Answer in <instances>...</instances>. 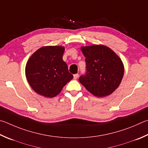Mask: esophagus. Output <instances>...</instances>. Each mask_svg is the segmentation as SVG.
<instances>
[{"mask_svg": "<svg viewBox=\"0 0 148 148\" xmlns=\"http://www.w3.org/2000/svg\"><path fill=\"white\" fill-rule=\"evenodd\" d=\"M79 77V74H76L74 75V79H77V77Z\"/></svg>", "mask_w": 148, "mask_h": 148, "instance_id": "1", "label": "esophagus"}]
</instances>
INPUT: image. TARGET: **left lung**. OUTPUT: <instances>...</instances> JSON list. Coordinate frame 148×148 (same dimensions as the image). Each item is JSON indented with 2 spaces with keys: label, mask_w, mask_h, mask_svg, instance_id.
<instances>
[{
  "label": "left lung",
  "mask_w": 148,
  "mask_h": 148,
  "mask_svg": "<svg viewBox=\"0 0 148 148\" xmlns=\"http://www.w3.org/2000/svg\"><path fill=\"white\" fill-rule=\"evenodd\" d=\"M85 57L87 72L80 76L79 82L96 97L112 94L122 82L124 66L113 50L103 45L82 47Z\"/></svg>",
  "instance_id": "1"
}]
</instances>
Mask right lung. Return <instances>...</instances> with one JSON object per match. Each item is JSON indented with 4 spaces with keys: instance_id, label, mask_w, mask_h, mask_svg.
<instances>
[{
    "instance_id": "add662e5",
    "label": "right lung",
    "mask_w": 148,
    "mask_h": 148,
    "mask_svg": "<svg viewBox=\"0 0 148 148\" xmlns=\"http://www.w3.org/2000/svg\"><path fill=\"white\" fill-rule=\"evenodd\" d=\"M65 47L45 46L36 50L25 67L27 81L35 92L46 98H53L73 78L63 60Z\"/></svg>"
}]
</instances>
